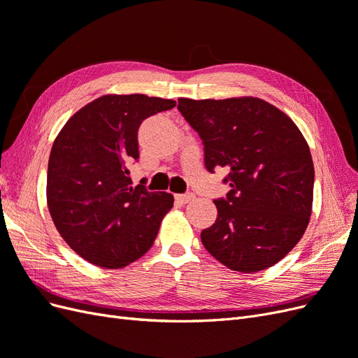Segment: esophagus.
<instances>
[{
  "mask_svg": "<svg viewBox=\"0 0 358 358\" xmlns=\"http://www.w3.org/2000/svg\"><path fill=\"white\" fill-rule=\"evenodd\" d=\"M175 199H176V201L180 203V204H187V203H189L191 200L196 199V196H194L192 192H185V194H178V196H176Z\"/></svg>",
  "mask_w": 358,
  "mask_h": 358,
  "instance_id": "1",
  "label": "esophagus"
}]
</instances>
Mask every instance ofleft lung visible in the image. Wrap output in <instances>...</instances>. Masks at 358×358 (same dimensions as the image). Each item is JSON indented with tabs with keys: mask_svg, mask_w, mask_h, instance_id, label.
Masks as SVG:
<instances>
[{
	"mask_svg": "<svg viewBox=\"0 0 358 358\" xmlns=\"http://www.w3.org/2000/svg\"><path fill=\"white\" fill-rule=\"evenodd\" d=\"M178 109L203 140L208 171L229 170L231 189L213 200L218 218L201 231L203 246L236 272L272 267L301 239L312 213L315 171L305 137L254 96L179 99Z\"/></svg>",
	"mask_w": 358,
	"mask_h": 358,
	"instance_id": "1",
	"label": "left lung"
}]
</instances>
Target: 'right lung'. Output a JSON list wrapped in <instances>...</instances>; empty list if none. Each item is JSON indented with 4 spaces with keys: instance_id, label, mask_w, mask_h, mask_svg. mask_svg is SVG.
<instances>
[{
    "instance_id": "add662e5",
    "label": "right lung",
    "mask_w": 358,
    "mask_h": 358,
    "mask_svg": "<svg viewBox=\"0 0 358 358\" xmlns=\"http://www.w3.org/2000/svg\"><path fill=\"white\" fill-rule=\"evenodd\" d=\"M176 101L143 94L103 95L76 112L53 142L48 166V208L62 239L86 262L122 268L154 245L169 192L133 187L138 127Z\"/></svg>"
}]
</instances>
